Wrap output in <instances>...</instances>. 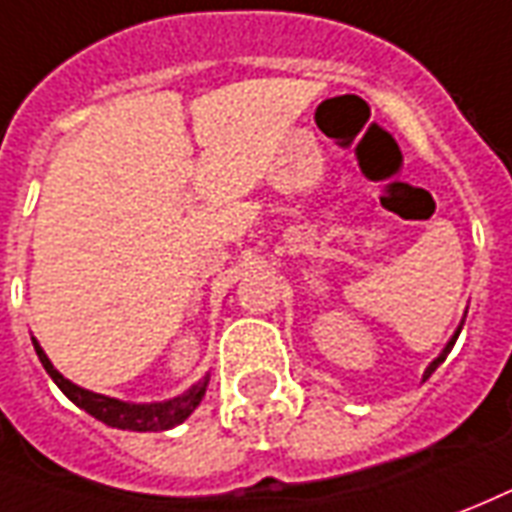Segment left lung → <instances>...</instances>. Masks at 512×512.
<instances>
[{
    "mask_svg": "<svg viewBox=\"0 0 512 512\" xmlns=\"http://www.w3.org/2000/svg\"><path fill=\"white\" fill-rule=\"evenodd\" d=\"M458 333H461V330H458ZM458 333H455V335H453V341H450V343H447V346H445V352H442V354H439V357H436V360H434V363H431V365H428V371H425V376H423V379H428V376H431V374H434V371H436V368H439V365H442V363H445V357H447V354H450V349H453V343H455V338H458Z\"/></svg>",
    "mask_w": 512,
    "mask_h": 512,
    "instance_id": "8db88e82",
    "label": "left lung"
}]
</instances>
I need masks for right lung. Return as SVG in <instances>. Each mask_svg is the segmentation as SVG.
Masks as SVG:
<instances>
[{"label":"right lung","mask_w":512,"mask_h":512,"mask_svg":"<svg viewBox=\"0 0 512 512\" xmlns=\"http://www.w3.org/2000/svg\"><path fill=\"white\" fill-rule=\"evenodd\" d=\"M35 352L37 357H40L43 368L48 371V376L57 382L59 390H62L73 404L81 406L84 412L92 414L100 423L111 425V428H122V431H169V428L182 423V420L199 406V401L204 398V390H207V382H210V379H204V382L193 384L188 393H182L179 398H171V401H163V404H125V401L108 398V395L89 393L84 387L67 382L65 376L59 374L57 368L51 365L46 352H43L37 343Z\"/></svg>","instance_id":"obj_1"}]
</instances>
